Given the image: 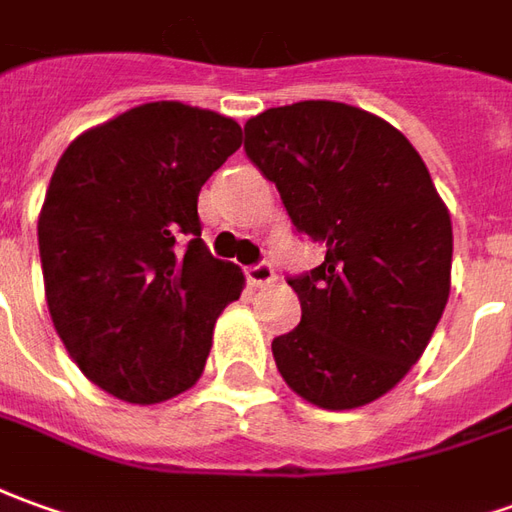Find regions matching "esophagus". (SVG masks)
I'll use <instances>...</instances> for the list:
<instances>
[{
	"label": "esophagus",
	"instance_id": "obj_1",
	"mask_svg": "<svg viewBox=\"0 0 512 512\" xmlns=\"http://www.w3.org/2000/svg\"><path fill=\"white\" fill-rule=\"evenodd\" d=\"M248 281L253 287H270L276 281V270L267 262L253 264V267H248Z\"/></svg>",
	"mask_w": 512,
	"mask_h": 512
}]
</instances>
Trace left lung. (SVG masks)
<instances>
[{
  "label": "left lung",
  "mask_w": 512,
  "mask_h": 512,
  "mask_svg": "<svg viewBox=\"0 0 512 512\" xmlns=\"http://www.w3.org/2000/svg\"><path fill=\"white\" fill-rule=\"evenodd\" d=\"M245 153L326 259L290 278L301 323L273 340L284 382L357 410L421 359L451 290V217L424 158L382 116L303 100L245 122Z\"/></svg>",
  "instance_id": "left-lung-1"
}]
</instances>
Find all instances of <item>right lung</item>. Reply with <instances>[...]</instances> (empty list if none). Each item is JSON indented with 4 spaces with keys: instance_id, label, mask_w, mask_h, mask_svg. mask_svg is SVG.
I'll use <instances>...</instances> for the list:
<instances>
[{
    "instance_id": "obj_1",
    "label": "right lung",
    "mask_w": 512,
    "mask_h": 512,
    "mask_svg": "<svg viewBox=\"0 0 512 512\" xmlns=\"http://www.w3.org/2000/svg\"><path fill=\"white\" fill-rule=\"evenodd\" d=\"M239 144L231 116L161 100L61 155L38 214L44 295L69 357L105 393L161 404L206 368L245 276L200 239L197 195Z\"/></svg>"
}]
</instances>
